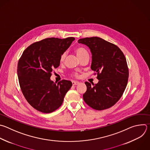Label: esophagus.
Masks as SVG:
<instances>
[{
	"instance_id": "1",
	"label": "esophagus",
	"mask_w": 150,
	"mask_h": 150,
	"mask_svg": "<svg viewBox=\"0 0 150 150\" xmlns=\"http://www.w3.org/2000/svg\"><path fill=\"white\" fill-rule=\"evenodd\" d=\"M72 82V85H78V84L79 83V82H78V81H73Z\"/></svg>"
}]
</instances>
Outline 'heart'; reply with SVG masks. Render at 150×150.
<instances>
[{"label": "heart", "instance_id": "obj_1", "mask_svg": "<svg viewBox=\"0 0 150 150\" xmlns=\"http://www.w3.org/2000/svg\"><path fill=\"white\" fill-rule=\"evenodd\" d=\"M75 51L76 54L77 55V56H78V57L79 58L82 57H83V56H84V55H88V54L85 48L82 47H76L75 49ZM65 53L62 54L61 57H60V59H59L60 62H63L64 59H65ZM75 76H76V75H75Z\"/></svg>", "mask_w": 150, "mask_h": 150}]
</instances>
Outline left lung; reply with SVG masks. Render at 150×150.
Returning <instances> with one entry per match:
<instances>
[{
	"label": "left lung",
	"instance_id": "1",
	"mask_svg": "<svg viewBox=\"0 0 150 150\" xmlns=\"http://www.w3.org/2000/svg\"><path fill=\"white\" fill-rule=\"evenodd\" d=\"M92 54L91 68L97 73L96 84L85 82L83 100L90 107L101 111L114 105L122 96L129 75L126 58L115 45L98 37L80 39Z\"/></svg>",
	"mask_w": 150,
	"mask_h": 150
}]
</instances>
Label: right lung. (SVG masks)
<instances>
[{"label":"right lung","instance_id":"1","mask_svg":"<svg viewBox=\"0 0 150 150\" xmlns=\"http://www.w3.org/2000/svg\"><path fill=\"white\" fill-rule=\"evenodd\" d=\"M75 40L50 38L35 42L23 51L18 64V76L22 92L28 103L43 113H51L63 103L71 88L70 81L54 82L50 78L60 65V57Z\"/></svg>","mask_w":150,"mask_h":150}]
</instances>
